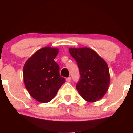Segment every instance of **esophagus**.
<instances>
[{
  "instance_id": "obj_1",
  "label": "esophagus",
  "mask_w": 133,
  "mask_h": 133,
  "mask_svg": "<svg viewBox=\"0 0 133 133\" xmlns=\"http://www.w3.org/2000/svg\"><path fill=\"white\" fill-rule=\"evenodd\" d=\"M66 81L68 82H70L71 81V77H69L68 78H66Z\"/></svg>"
}]
</instances>
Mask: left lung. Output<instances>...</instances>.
Wrapping results in <instances>:
<instances>
[{"label": "left lung", "mask_w": 133, "mask_h": 133, "mask_svg": "<svg viewBox=\"0 0 133 133\" xmlns=\"http://www.w3.org/2000/svg\"><path fill=\"white\" fill-rule=\"evenodd\" d=\"M69 51L79 67L80 79L76 86L78 92L88 102L101 99L108 91L110 82L106 62L88 47L69 48Z\"/></svg>", "instance_id": "obj_1"}]
</instances>
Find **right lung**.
<instances>
[{"label": "right lung", "mask_w": 133, "mask_h": 133, "mask_svg": "<svg viewBox=\"0 0 133 133\" xmlns=\"http://www.w3.org/2000/svg\"><path fill=\"white\" fill-rule=\"evenodd\" d=\"M58 52L57 48L43 47L27 61L23 68L27 90L41 103L51 101L65 81L59 74V65L54 61Z\"/></svg>", "instance_id": "obj_1"}]
</instances>
